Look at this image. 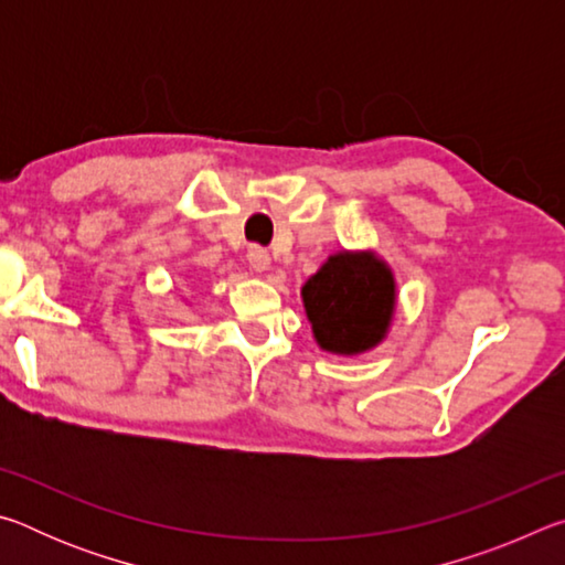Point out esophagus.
Instances as JSON below:
<instances>
[{
	"label": "esophagus",
	"mask_w": 565,
	"mask_h": 565,
	"mask_svg": "<svg viewBox=\"0 0 565 565\" xmlns=\"http://www.w3.org/2000/svg\"><path fill=\"white\" fill-rule=\"evenodd\" d=\"M246 259H248V266H252V269H254L256 274H264V271L271 269V256H269V252H266V248H262V246H252V248H248Z\"/></svg>",
	"instance_id": "1"
}]
</instances>
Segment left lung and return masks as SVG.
I'll return each instance as SVG.
<instances>
[{"label":"left lung","instance_id":"left-lung-1","mask_svg":"<svg viewBox=\"0 0 565 565\" xmlns=\"http://www.w3.org/2000/svg\"><path fill=\"white\" fill-rule=\"evenodd\" d=\"M317 347L361 356L384 343L396 317V276L374 248H341L301 286Z\"/></svg>","mask_w":565,"mask_h":565}]
</instances>
